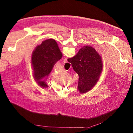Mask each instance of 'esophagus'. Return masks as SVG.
Listing matches in <instances>:
<instances>
[{"label": "esophagus", "mask_w": 133, "mask_h": 133, "mask_svg": "<svg viewBox=\"0 0 133 133\" xmlns=\"http://www.w3.org/2000/svg\"><path fill=\"white\" fill-rule=\"evenodd\" d=\"M63 62H64V63H66V62H67V58H65V59H64Z\"/></svg>", "instance_id": "obj_1"}]
</instances>
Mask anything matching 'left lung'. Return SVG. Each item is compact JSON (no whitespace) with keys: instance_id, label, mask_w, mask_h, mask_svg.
Listing matches in <instances>:
<instances>
[{"instance_id":"left-lung-1","label":"left lung","mask_w":133,"mask_h":133,"mask_svg":"<svg viewBox=\"0 0 133 133\" xmlns=\"http://www.w3.org/2000/svg\"><path fill=\"white\" fill-rule=\"evenodd\" d=\"M62 53L55 40L48 39L35 47L31 55L33 77L41 88H48L45 81L55 63L62 58Z\"/></svg>"}]
</instances>
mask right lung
Returning <instances> with one entry per match:
<instances>
[{
  "label": "right lung",
  "mask_w": 133,
  "mask_h": 133,
  "mask_svg": "<svg viewBox=\"0 0 133 133\" xmlns=\"http://www.w3.org/2000/svg\"><path fill=\"white\" fill-rule=\"evenodd\" d=\"M74 70L79 75L78 89L84 94L91 90L97 83L103 71L102 58L95 48L85 45L74 57L68 59Z\"/></svg>",
  "instance_id": "1"
}]
</instances>
